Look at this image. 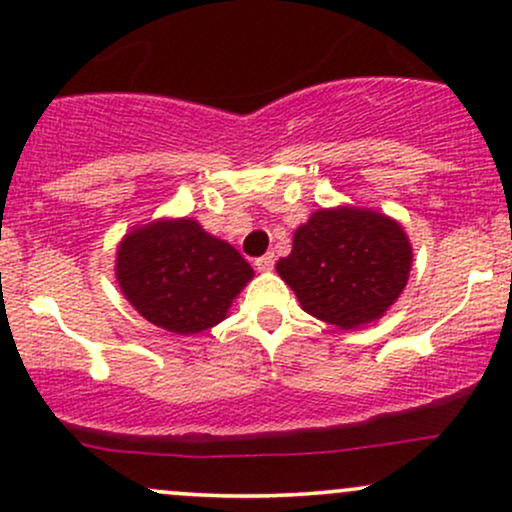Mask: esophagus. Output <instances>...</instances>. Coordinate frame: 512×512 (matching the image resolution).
Wrapping results in <instances>:
<instances>
[{
    "label": "esophagus",
    "instance_id": "1",
    "mask_svg": "<svg viewBox=\"0 0 512 512\" xmlns=\"http://www.w3.org/2000/svg\"><path fill=\"white\" fill-rule=\"evenodd\" d=\"M255 267L260 269V272H269V269L274 267V255H272V252H267V255L257 257V260H255Z\"/></svg>",
    "mask_w": 512,
    "mask_h": 512
}]
</instances>
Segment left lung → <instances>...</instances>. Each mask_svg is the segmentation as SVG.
<instances>
[{"label": "left lung", "mask_w": 512, "mask_h": 512, "mask_svg": "<svg viewBox=\"0 0 512 512\" xmlns=\"http://www.w3.org/2000/svg\"><path fill=\"white\" fill-rule=\"evenodd\" d=\"M412 248L403 226L360 207L319 209L293 233L276 272L307 315L338 329L377 322L408 283Z\"/></svg>", "instance_id": "1"}]
</instances>
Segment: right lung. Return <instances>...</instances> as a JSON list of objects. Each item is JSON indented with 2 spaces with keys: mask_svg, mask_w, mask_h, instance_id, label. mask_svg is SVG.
I'll return each instance as SVG.
<instances>
[{
  "mask_svg": "<svg viewBox=\"0 0 512 512\" xmlns=\"http://www.w3.org/2000/svg\"><path fill=\"white\" fill-rule=\"evenodd\" d=\"M255 272L240 252L193 219H162L126 233L116 250L121 293L171 334L212 329Z\"/></svg>",
  "mask_w": 512,
  "mask_h": 512,
  "instance_id": "right-lung-1",
  "label": "right lung"
}]
</instances>
